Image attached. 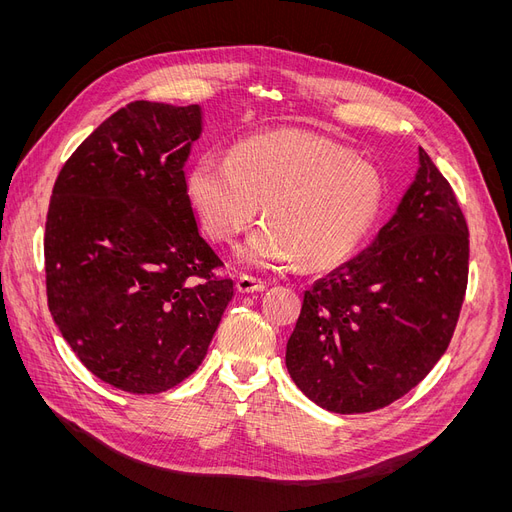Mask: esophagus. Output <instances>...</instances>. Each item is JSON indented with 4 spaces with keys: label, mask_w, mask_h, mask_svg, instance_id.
I'll return each mask as SVG.
<instances>
[{
    "label": "esophagus",
    "mask_w": 512,
    "mask_h": 512,
    "mask_svg": "<svg viewBox=\"0 0 512 512\" xmlns=\"http://www.w3.org/2000/svg\"><path fill=\"white\" fill-rule=\"evenodd\" d=\"M236 288L242 294H249V292H263L267 288V284L257 280V278H253V276H238Z\"/></svg>",
    "instance_id": "obj_1"
}]
</instances>
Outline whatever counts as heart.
Here are the masks:
<instances>
[{
    "mask_svg": "<svg viewBox=\"0 0 512 512\" xmlns=\"http://www.w3.org/2000/svg\"><path fill=\"white\" fill-rule=\"evenodd\" d=\"M184 193L203 228L234 240L263 205L265 224L236 249L255 270L301 261L324 270L351 255L378 220L384 178L365 159L319 134L278 130L205 153L184 176Z\"/></svg>",
    "mask_w": 512,
    "mask_h": 512,
    "instance_id": "heart-1",
    "label": "heart"
}]
</instances>
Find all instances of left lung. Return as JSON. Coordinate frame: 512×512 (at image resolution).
<instances>
[{
  "instance_id": "1",
  "label": "left lung",
  "mask_w": 512,
  "mask_h": 512,
  "mask_svg": "<svg viewBox=\"0 0 512 512\" xmlns=\"http://www.w3.org/2000/svg\"><path fill=\"white\" fill-rule=\"evenodd\" d=\"M469 228L450 184L419 168L369 245L305 290L290 378L332 413H369L415 388L450 344L467 290Z\"/></svg>"
}]
</instances>
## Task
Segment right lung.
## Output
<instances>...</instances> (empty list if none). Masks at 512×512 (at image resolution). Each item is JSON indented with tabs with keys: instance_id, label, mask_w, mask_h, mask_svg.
<instances>
[{
	"instance_id": "obj_1",
	"label": "right lung",
	"mask_w": 512,
	"mask_h": 512,
	"mask_svg": "<svg viewBox=\"0 0 512 512\" xmlns=\"http://www.w3.org/2000/svg\"><path fill=\"white\" fill-rule=\"evenodd\" d=\"M201 132V105L128 103L72 153L53 186L49 311L83 365L130 394L188 378L234 297L232 280L213 278L222 259L184 193Z\"/></svg>"
}]
</instances>
